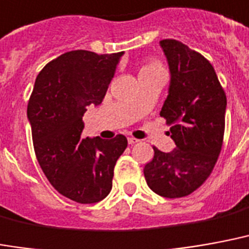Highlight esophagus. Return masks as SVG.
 Listing matches in <instances>:
<instances>
[{
    "label": "esophagus",
    "instance_id": "obj_1",
    "mask_svg": "<svg viewBox=\"0 0 249 249\" xmlns=\"http://www.w3.org/2000/svg\"><path fill=\"white\" fill-rule=\"evenodd\" d=\"M137 142H139V140L137 139H134V137H128V143H129V145H134V143Z\"/></svg>",
    "mask_w": 249,
    "mask_h": 249
}]
</instances>
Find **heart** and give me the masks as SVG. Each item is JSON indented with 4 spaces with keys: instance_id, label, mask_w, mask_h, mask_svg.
<instances>
[{
    "instance_id": "obj_1",
    "label": "heart",
    "mask_w": 249,
    "mask_h": 249,
    "mask_svg": "<svg viewBox=\"0 0 249 249\" xmlns=\"http://www.w3.org/2000/svg\"><path fill=\"white\" fill-rule=\"evenodd\" d=\"M149 70H161V67H160L157 63H150L146 64V66H143L141 71H149Z\"/></svg>"
}]
</instances>
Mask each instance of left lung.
<instances>
[{
	"mask_svg": "<svg viewBox=\"0 0 249 249\" xmlns=\"http://www.w3.org/2000/svg\"><path fill=\"white\" fill-rule=\"evenodd\" d=\"M166 56L170 83L161 113L176 149L154 157L143 167L156 194L181 198L191 194L211 174L224 134L227 99L207 59L176 39L160 42Z\"/></svg>",
	"mask_w": 249,
	"mask_h": 249,
	"instance_id": "left-lung-1",
	"label": "left lung"
}]
</instances>
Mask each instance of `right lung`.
<instances>
[{
	"mask_svg": "<svg viewBox=\"0 0 249 249\" xmlns=\"http://www.w3.org/2000/svg\"><path fill=\"white\" fill-rule=\"evenodd\" d=\"M123 55L86 50L60 55L36 76L27 106L42 170L60 194L78 203H97L109 194L116 161L128 145L123 134L82 137L83 115L101 104Z\"/></svg>",
	"mask_w": 249,
	"mask_h": 249,
	"instance_id": "right-lung-1",
	"label": "right lung"
}]
</instances>
